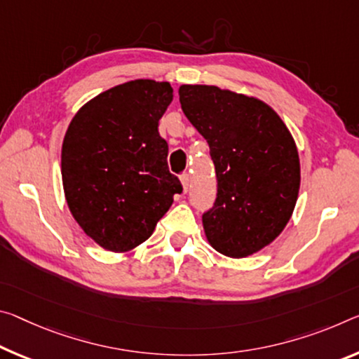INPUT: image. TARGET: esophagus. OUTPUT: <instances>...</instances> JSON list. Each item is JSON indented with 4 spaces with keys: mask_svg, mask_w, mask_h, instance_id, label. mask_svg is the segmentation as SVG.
<instances>
[{
    "mask_svg": "<svg viewBox=\"0 0 359 359\" xmlns=\"http://www.w3.org/2000/svg\"><path fill=\"white\" fill-rule=\"evenodd\" d=\"M180 182L182 185H184V191H189V185H190V174L189 172H184L180 175Z\"/></svg>",
    "mask_w": 359,
    "mask_h": 359,
    "instance_id": "34e87169",
    "label": "esophagus"
}]
</instances>
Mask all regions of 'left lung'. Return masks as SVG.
<instances>
[{
  "instance_id": "obj_1",
  "label": "left lung",
  "mask_w": 359,
  "mask_h": 359,
  "mask_svg": "<svg viewBox=\"0 0 359 359\" xmlns=\"http://www.w3.org/2000/svg\"><path fill=\"white\" fill-rule=\"evenodd\" d=\"M185 116L208 140L217 198L203 214L210 246L233 259L260 251L291 219L300 187L295 142L283 119L262 100L184 84Z\"/></svg>"
}]
</instances>
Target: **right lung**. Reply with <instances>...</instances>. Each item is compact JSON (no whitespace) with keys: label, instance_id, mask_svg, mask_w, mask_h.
<instances>
[{"label":"right lung","instance_id":"obj_1","mask_svg":"<svg viewBox=\"0 0 359 359\" xmlns=\"http://www.w3.org/2000/svg\"><path fill=\"white\" fill-rule=\"evenodd\" d=\"M172 102L169 83L135 79L89 100L62 145V182L73 217L113 252L149 240L182 193L168 168L158 121Z\"/></svg>","mask_w":359,"mask_h":359}]
</instances>
